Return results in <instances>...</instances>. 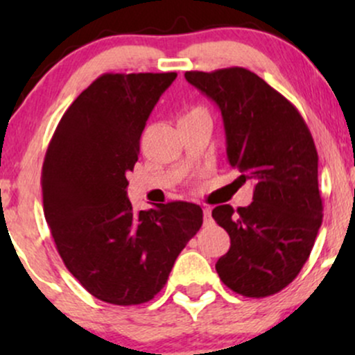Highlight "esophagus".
I'll return each mask as SVG.
<instances>
[{
    "label": "esophagus",
    "mask_w": 355,
    "mask_h": 355,
    "mask_svg": "<svg viewBox=\"0 0 355 355\" xmlns=\"http://www.w3.org/2000/svg\"><path fill=\"white\" fill-rule=\"evenodd\" d=\"M203 222H205V225L211 222V210L209 209V207H207V209H203Z\"/></svg>",
    "instance_id": "obj_1"
}]
</instances>
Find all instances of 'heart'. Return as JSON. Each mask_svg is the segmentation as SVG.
I'll return each instance as SVG.
<instances>
[{
    "label": "heart",
    "instance_id": "heart-1",
    "mask_svg": "<svg viewBox=\"0 0 355 355\" xmlns=\"http://www.w3.org/2000/svg\"><path fill=\"white\" fill-rule=\"evenodd\" d=\"M197 112H202V110H198V108H191V110H189V112H187V113H185V115H183L182 118L189 116V115H191V113H197Z\"/></svg>",
    "mask_w": 355,
    "mask_h": 355
}]
</instances>
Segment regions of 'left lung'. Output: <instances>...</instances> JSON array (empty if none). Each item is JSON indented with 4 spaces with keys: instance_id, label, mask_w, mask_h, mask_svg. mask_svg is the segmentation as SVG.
I'll return each mask as SVG.
<instances>
[{
    "instance_id": "1",
    "label": "left lung",
    "mask_w": 355,
    "mask_h": 355,
    "mask_svg": "<svg viewBox=\"0 0 355 355\" xmlns=\"http://www.w3.org/2000/svg\"><path fill=\"white\" fill-rule=\"evenodd\" d=\"M185 78L218 105L229 164L240 180L255 182L248 207L211 210L230 235L217 274L243 297L274 295L307 262L324 215L311 130L291 101L245 68L187 71Z\"/></svg>"
}]
</instances>
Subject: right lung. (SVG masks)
Listing matches in <instances>:
<instances>
[{
    "instance_id": "obj_1",
    "label": "right lung",
    "mask_w": 355,
    "mask_h": 355,
    "mask_svg": "<svg viewBox=\"0 0 355 355\" xmlns=\"http://www.w3.org/2000/svg\"><path fill=\"white\" fill-rule=\"evenodd\" d=\"M175 78V71L98 76L61 116L44 155L43 210L56 250L103 302L152 300L202 227L195 203L170 202L137 214L126 197L141 132Z\"/></svg>"
}]
</instances>
